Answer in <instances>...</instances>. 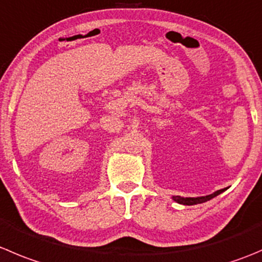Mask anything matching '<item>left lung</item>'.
I'll list each match as a JSON object with an SVG mask.
<instances>
[{
	"label": "left lung",
	"mask_w": 262,
	"mask_h": 262,
	"mask_svg": "<svg viewBox=\"0 0 262 262\" xmlns=\"http://www.w3.org/2000/svg\"><path fill=\"white\" fill-rule=\"evenodd\" d=\"M224 190H225V188L224 189L216 190V192L211 193V194H209V195H202V197H180V195H172L171 199H172V201L178 202V204L188 205V206H190V205L204 204V202L210 201V200L214 199V197H216V195H219L220 193H223Z\"/></svg>",
	"instance_id": "obj_1"
}]
</instances>
